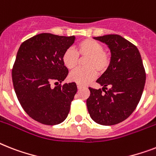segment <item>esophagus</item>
Here are the masks:
<instances>
[{
    "label": "esophagus",
    "instance_id": "34e87169",
    "mask_svg": "<svg viewBox=\"0 0 156 156\" xmlns=\"http://www.w3.org/2000/svg\"><path fill=\"white\" fill-rule=\"evenodd\" d=\"M84 87L83 85H81V84H77V87H78V89H81V88H82V87Z\"/></svg>",
    "mask_w": 156,
    "mask_h": 156
}]
</instances>
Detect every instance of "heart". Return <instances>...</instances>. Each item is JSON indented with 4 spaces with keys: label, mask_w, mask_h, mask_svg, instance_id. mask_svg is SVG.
Returning <instances> with one entry per match:
<instances>
[{
    "label": "heart",
    "mask_w": 156,
    "mask_h": 156,
    "mask_svg": "<svg viewBox=\"0 0 156 156\" xmlns=\"http://www.w3.org/2000/svg\"><path fill=\"white\" fill-rule=\"evenodd\" d=\"M86 58V68L75 69L69 74V79L78 84L85 85L93 81L97 71L103 74L109 69L111 62L110 52L103 49V45L92 38H86L78 43L74 50L72 48L66 49L62 57L63 65L68 69H74L79 62V58Z\"/></svg>",
    "instance_id": "heart-1"
}]
</instances>
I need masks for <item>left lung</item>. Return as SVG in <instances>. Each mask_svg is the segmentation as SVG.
<instances>
[{
  "label": "left lung",
  "instance_id": "8db88e82",
  "mask_svg": "<svg viewBox=\"0 0 156 156\" xmlns=\"http://www.w3.org/2000/svg\"><path fill=\"white\" fill-rule=\"evenodd\" d=\"M94 39L108 45L111 62L97 80L103 87L102 90L89 87L87 109L94 122L111 126L126 119L135 111L144 91L146 73L140 51L134 44L118 34ZM108 85L110 89H107Z\"/></svg>",
  "mask_w": 156,
  "mask_h": 156
}]
</instances>
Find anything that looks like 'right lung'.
Segmentation results:
<instances>
[{
    "label": "right lung",
    "mask_w": 156,
    "mask_h": 156,
    "mask_svg": "<svg viewBox=\"0 0 156 156\" xmlns=\"http://www.w3.org/2000/svg\"><path fill=\"white\" fill-rule=\"evenodd\" d=\"M75 37L40 34L22 42L12 69L15 93L24 111L45 125H57L68 116L77 93L75 82L65 80L68 69L62 57L74 42Z\"/></svg>",
    "instance_id": "add662e5"
}]
</instances>
